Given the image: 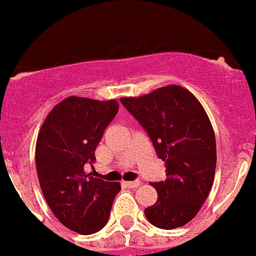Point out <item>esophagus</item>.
Here are the masks:
<instances>
[{"label":"esophagus","mask_w":256,"mask_h":256,"mask_svg":"<svg viewBox=\"0 0 256 256\" xmlns=\"http://www.w3.org/2000/svg\"><path fill=\"white\" fill-rule=\"evenodd\" d=\"M139 184H140V182H139V180L126 182V186H127L128 188H132V189H134V188H138V186H139Z\"/></svg>","instance_id":"obj_1"}]
</instances>
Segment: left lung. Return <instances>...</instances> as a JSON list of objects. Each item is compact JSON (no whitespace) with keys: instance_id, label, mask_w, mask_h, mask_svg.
<instances>
[{"instance_id":"left-lung-1","label":"left lung","mask_w":256,"mask_h":256,"mask_svg":"<svg viewBox=\"0 0 256 256\" xmlns=\"http://www.w3.org/2000/svg\"><path fill=\"white\" fill-rule=\"evenodd\" d=\"M120 102L166 162V179L152 183L158 199L144 210L146 219L160 229L183 226L200 210L213 186L216 143L208 114L193 93L176 84Z\"/></svg>"}]
</instances>
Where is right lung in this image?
Instances as JSON below:
<instances>
[{
  "instance_id": "add662e5",
  "label": "right lung",
  "mask_w": 256,
  "mask_h": 256,
  "mask_svg": "<svg viewBox=\"0 0 256 256\" xmlns=\"http://www.w3.org/2000/svg\"><path fill=\"white\" fill-rule=\"evenodd\" d=\"M118 102L68 97L53 107L36 143L40 186L53 214L78 234L97 232L107 224L120 184L94 178L84 166L107 126L118 112Z\"/></svg>"
}]
</instances>
